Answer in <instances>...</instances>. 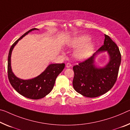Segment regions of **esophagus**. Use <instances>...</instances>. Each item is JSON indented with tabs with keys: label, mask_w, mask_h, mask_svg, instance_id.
<instances>
[{
	"label": "esophagus",
	"mask_w": 130,
	"mask_h": 130,
	"mask_svg": "<svg viewBox=\"0 0 130 130\" xmlns=\"http://www.w3.org/2000/svg\"><path fill=\"white\" fill-rule=\"evenodd\" d=\"M72 66V65L71 63H67V64H66V67H67V68H69L71 67Z\"/></svg>",
	"instance_id": "esophagus-1"
}]
</instances>
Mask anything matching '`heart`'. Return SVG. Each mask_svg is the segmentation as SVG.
<instances>
[{"mask_svg": "<svg viewBox=\"0 0 130 130\" xmlns=\"http://www.w3.org/2000/svg\"><path fill=\"white\" fill-rule=\"evenodd\" d=\"M91 37L87 35L74 37L67 43V46L71 48H77L74 56L79 61H84L91 57L95 49L96 44L91 42Z\"/></svg>", "mask_w": 130, "mask_h": 130, "instance_id": "1", "label": "heart"}]
</instances>
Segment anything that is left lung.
<instances>
[{"instance_id": "obj_1", "label": "left lung", "mask_w": 130, "mask_h": 130, "mask_svg": "<svg viewBox=\"0 0 130 130\" xmlns=\"http://www.w3.org/2000/svg\"><path fill=\"white\" fill-rule=\"evenodd\" d=\"M107 52L110 59L103 67L94 63L100 53ZM121 54L118 47L109 36L105 35L104 45L92 57L73 67L74 89L86 97L94 98L105 94L113 87L118 75Z\"/></svg>"}]
</instances>
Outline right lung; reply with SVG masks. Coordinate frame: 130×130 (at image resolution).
<instances>
[{"instance_id":"add662e5","label":"right lung","mask_w":130,"mask_h":130,"mask_svg":"<svg viewBox=\"0 0 130 130\" xmlns=\"http://www.w3.org/2000/svg\"><path fill=\"white\" fill-rule=\"evenodd\" d=\"M35 30L39 29L33 28L25 33L11 46L8 56L7 72L10 84L18 93L28 98L39 100L44 97L51 91L57 76L64 69L65 63H51L42 73L30 79H21L14 75L11 66V57L13 48L21 39Z\"/></svg>"}]
</instances>
